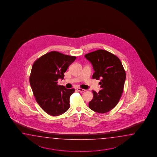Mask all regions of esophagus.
I'll return each instance as SVG.
<instances>
[{"mask_svg": "<svg viewBox=\"0 0 157 157\" xmlns=\"http://www.w3.org/2000/svg\"><path fill=\"white\" fill-rule=\"evenodd\" d=\"M77 90L78 91H80V92H84V91H85L86 90H85V89H81V88H80V87H78L77 89Z\"/></svg>", "mask_w": 157, "mask_h": 157, "instance_id": "34e87169", "label": "esophagus"}]
</instances>
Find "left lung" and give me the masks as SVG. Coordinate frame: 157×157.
Listing matches in <instances>:
<instances>
[{"instance_id": "1", "label": "left lung", "mask_w": 157, "mask_h": 157, "mask_svg": "<svg viewBox=\"0 0 157 157\" xmlns=\"http://www.w3.org/2000/svg\"><path fill=\"white\" fill-rule=\"evenodd\" d=\"M85 57L92 64L95 72L93 78L100 79L101 90H93V98L89 103L91 110L105 113L117 105L124 90L126 72L120 59L107 50H96Z\"/></svg>"}]
</instances>
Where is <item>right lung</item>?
Masks as SVG:
<instances>
[{"instance_id": "right-lung-1", "label": "right lung", "mask_w": 157, "mask_h": 157, "mask_svg": "<svg viewBox=\"0 0 157 157\" xmlns=\"http://www.w3.org/2000/svg\"><path fill=\"white\" fill-rule=\"evenodd\" d=\"M76 58L53 51L38 58L33 65L30 86L37 103L50 116H59L70 108V98L75 89L58 85L57 81L63 79L68 67Z\"/></svg>"}]
</instances>
